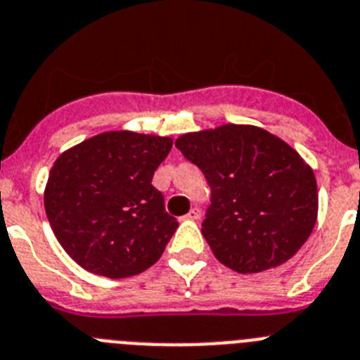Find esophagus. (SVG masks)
I'll return each instance as SVG.
<instances>
[{
	"label": "esophagus",
	"instance_id": "34e87169",
	"mask_svg": "<svg viewBox=\"0 0 360 360\" xmlns=\"http://www.w3.org/2000/svg\"><path fill=\"white\" fill-rule=\"evenodd\" d=\"M186 219L199 220L200 219V210L199 208H192V210H190V212L186 213Z\"/></svg>",
	"mask_w": 360,
	"mask_h": 360
}]
</instances>
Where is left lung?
<instances>
[{
    "mask_svg": "<svg viewBox=\"0 0 360 360\" xmlns=\"http://www.w3.org/2000/svg\"><path fill=\"white\" fill-rule=\"evenodd\" d=\"M176 147L210 184L200 231L220 264L260 273L305 244L317 219V184L292 147L260 127L233 124L183 134Z\"/></svg>",
    "mask_w": 360,
    "mask_h": 360,
    "instance_id": "8db88e82",
    "label": "left lung"
}]
</instances>
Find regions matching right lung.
Masks as SVG:
<instances>
[{"label":"right lung","mask_w":360,"mask_h":360,"mask_svg":"<svg viewBox=\"0 0 360 360\" xmlns=\"http://www.w3.org/2000/svg\"><path fill=\"white\" fill-rule=\"evenodd\" d=\"M170 138L112 131L60 154L44 208L57 240L80 267L108 278L143 273L177 229L152 177Z\"/></svg>","instance_id":"obj_1"}]
</instances>
